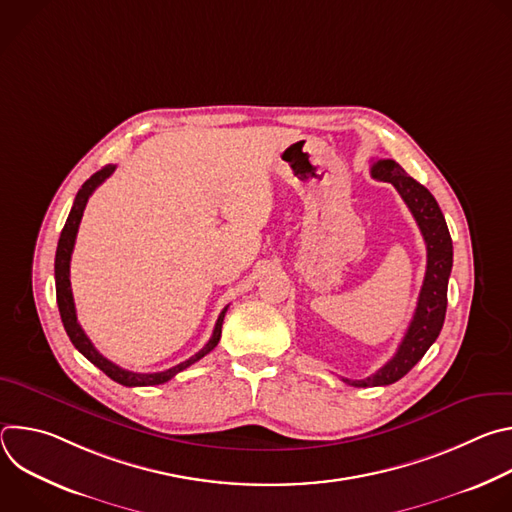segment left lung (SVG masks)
Here are the masks:
<instances>
[{"instance_id": "obj_1", "label": "left lung", "mask_w": 512, "mask_h": 512, "mask_svg": "<svg viewBox=\"0 0 512 512\" xmlns=\"http://www.w3.org/2000/svg\"><path fill=\"white\" fill-rule=\"evenodd\" d=\"M371 176L381 182H389L397 188L405 204L409 206L417 227L427 247V267L423 285L417 298L413 320L395 352V356L381 367L375 375L350 381L342 379L352 387H385L405 377L415 364L423 358L427 348L440 336L446 308H448V279L454 263L452 237L446 225V218L435 202L431 192L407 176V172L393 160H379L371 166Z\"/></svg>"}]
</instances>
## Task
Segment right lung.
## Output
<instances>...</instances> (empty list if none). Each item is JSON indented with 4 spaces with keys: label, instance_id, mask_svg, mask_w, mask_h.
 <instances>
[{
    "label": "right lung",
    "instance_id": "right-lung-1",
    "mask_svg": "<svg viewBox=\"0 0 512 512\" xmlns=\"http://www.w3.org/2000/svg\"><path fill=\"white\" fill-rule=\"evenodd\" d=\"M115 172V166H105L99 172H95L77 192L75 202H72L70 214L64 223V229L60 233L58 239V247H56V259H54V279H56V304H58V312L64 324V330L70 338V342L75 344V348L87 358L91 360L97 369H101L109 379H113L119 385L125 387H150V385H162L166 381H170L172 377H176L180 371L188 369L190 364H194L196 360H200L202 356H206L216 344L221 340V330H223V320L227 314V308L218 316L212 336L210 340L204 344L202 350H198L194 356H190L188 360L176 364V367L162 371V373H133V371H125L121 367H117L115 362H111L109 358H105L95 346L93 342L87 338V334L83 332L81 324L77 322V310H75V300H72V289H70V255L72 249H75V239L79 233V225H81V218L85 212V206L91 198V194L97 190V186H101L111 174Z\"/></svg>",
    "mask_w": 512,
    "mask_h": 512
}]
</instances>
